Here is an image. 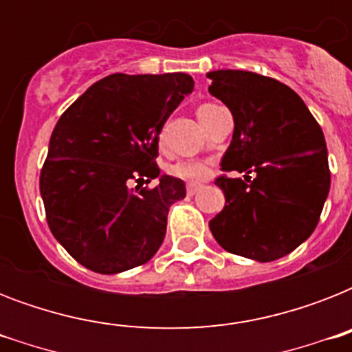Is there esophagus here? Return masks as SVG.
<instances>
[{
	"instance_id": "1",
	"label": "esophagus",
	"mask_w": 352,
	"mask_h": 352,
	"mask_svg": "<svg viewBox=\"0 0 352 352\" xmlns=\"http://www.w3.org/2000/svg\"><path fill=\"white\" fill-rule=\"evenodd\" d=\"M199 188H201V184H199V182H188V184H186L188 195H195Z\"/></svg>"
}]
</instances>
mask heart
I'll return each mask as SVG.
<instances>
[{
    "mask_svg": "<svg viewBox=\"0 0 352 352\" xmlns=\"http://www.w3.org/2000/svg\"><path fill=\"white\" fill-rule=\"evenodd\" d=\"M215 104H203V106L199 107L197 113L206 111L208 107H214ZM170 173L173 177H179L182 181L188 182H197L206 179L210 173V168L206 162H201V160H181V162H177L170 168Z\"/></svg>",
    "mask_w": 352,
    "mask_h": 352,
    "instance_id": "1",
    "label": "heart"
}]
</instances>
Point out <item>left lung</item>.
I'll use <instances>...</instances> for the list:
<instances>
[{
  "instance_id": "8db88e82",
  "label": "left lung",
  "mask_w": 352,
  "mask_h": 352,
  "mask_svg": "<svg viewBox=\"0 0 352 352\" xmlns=\"http://www.w3.org/2000/svg\"><path fill=\"white\" fill-rule=\"evenodd\" d=\"M208 91L234 117L221 160L225 208L210 221L226 252L276 261L314 232L331 188L325 137L305 102L278 80L250 71H212ZM252 173L254 177H250Z\"/></svg>"
}]
</instances>
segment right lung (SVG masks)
<instances>
[{
    "instance_id": "add662e5",
    "label": "right lung",
    "mask_w": 352,
    "mask_h": 352,
    "mask_svg": "<svg viewBox=\"0 0 352 352\" xmlns=\"http://www.w3.org/2000/svg\"><path fill=\"white\" fill-rule=\"evenodd\" d=\"M192 91L184 73L109 74L56 122L40 193L52 235L85 268L124 272L162 245L168 210L186 197V186L160 175L159 135ZM157 176V187L142 186Z\"/></svg>"
}]
</instances>
